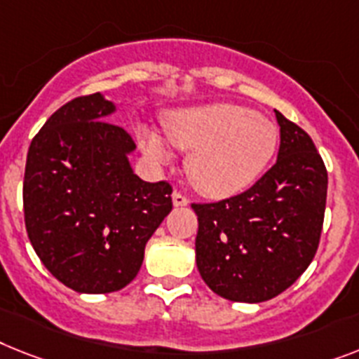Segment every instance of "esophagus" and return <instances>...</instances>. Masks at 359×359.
<instances>
[{
	"instance_id": "34e87169",
	"label": "esophagus",
	"mask_w": 359,
	"mask_h": 359,
	"mask_svg": "<svg viewBox=\"0 0 359 359\" xmlns=\"http://www.w3.org/2000/svg\"><path fill=\"white\" fill-rule=\"evenodd\" d=\"M172 203H174V207H185V205H189V200H187V198L183 196L180 191H174L172 192Z\"/></svg>"
}]
</instances>
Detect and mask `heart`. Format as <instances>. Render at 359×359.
I'll use <instances>...</instances> for the list:
<instances>
[{
    "label": "heart",
    "mask_w": 359,
    "mask_h": 359,
    "mask_svg": "<svg viewBox=\"0 0 359 359\" xmlns=\"http://www.w3.org/2000/svg\"><path fill=\"white\" fill-rule=\"evenodd\" d=\"M165 135L185 150L187 176L201 194L229 198L250 189L273 158L279 132L275 124L250 108L229 102L176 109L165 115ZM139 144L154 165L170 159L161 135L137 132Z\"/></svg>",
    "instance_id": "1"
}]
</instances>
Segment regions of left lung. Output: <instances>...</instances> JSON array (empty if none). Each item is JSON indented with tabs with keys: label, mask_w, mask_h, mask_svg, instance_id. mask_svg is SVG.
I'll return each mask as SVG.
<instances>
[{
	"label": "left lung",
	"mask_w": 359,
	"mask_h": 359,
	"mask_svg": "<svg viewBox=\"0 0 359 359\" xmlns=\"http://www.w3.org/2000/svg\"><path fill=\"white\" fill-rule=\"evenodd\" d=\"M277 163L251 189L192 203L198 216L196 266L216 295L262 303L290 288L318 251L328 174L306 132L275 111Z\"/></svg>",
	"instance_id": "1"
}]
</instances>
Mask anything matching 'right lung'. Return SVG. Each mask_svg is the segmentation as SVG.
I'll return each mask as SVG.
<instances>
[{
    "mask_svg": "<svg viewBox=\"0 0 359 359\" xmlns=\"http://www.w3.org/2000/svg\"><path fill=\"white\" fill-rule=\"evenodd\" d=\"M115 111L100 93L69 100L27 154V235L53 277L79 293L117 292L132 283L144 245L172 211V187L133 174L135 143L109 123Z\"/></svg>",
    "mask_w": 359,
    "mask_h": 359,
    "instance_id": "1",
    "label": "right lung"
}]
</instances>
